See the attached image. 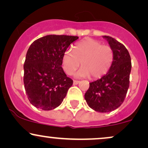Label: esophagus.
<instances>
[{
    "mask_svg": "<svg viewBox=\"0 0 148 148\" xmlns=\"http://www.w3.org/2000/svg\"><path fill=\"white\" fill-rule=\"evenodd\" d=\"M79 82H80L79 81H76V80H74V81H73V84L77 85V84H79Z\"/></svg>",
    "mask_w": 148,
    "mask_h": 148,
    "instance_id": "34e87169",
    "label": "esophagus"
}]
</instances>
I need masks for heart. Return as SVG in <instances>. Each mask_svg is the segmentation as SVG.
<instances>
[{"label":"heart","mask_w":148,"mask_h":148,"mask_svg":"<svg viewBox=\"0 0 148 148\" xmlns=\"http://www.w3.org/2000/svg\"><path fill=\"white\" fill-rule=\"evenodd\" d=\"M113 50L110 46L102 45L101 42L87 38L75 44L74 52L67 49L64 52L62 63L67 74H72L79 67L74 76L77 78L100 79L108 72L113 61Z\"/></svg>","instance_id":"b5f03b06"}]
</instances>
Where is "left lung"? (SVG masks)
I'll return each instance as SVG.
<instances>
[{
    "label": "left lung",
    "mask_w": 148,
    "mask_h": 148,
    "mask_svg": "<svg viewBox=\"0 0 148 148\" xmlns=\"http://www.w3.org/2000/svg\"><path fill=\"white\" fill-rule=\"evenodd\" d=\"M112 49L114 58L106 75L90 83L85 99L90 108L99 112H110L121 106L130 85L131 58L123 44L108 36H103Z\"/></svg>",
    "instance_id": "left-lung-1"
}]
</instances>
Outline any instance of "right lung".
<instances>
[{"label": "right lung", "mask_w": 148, "mask_h": 148, "mask_svg": "<svg viewBox=\"0 0 148 148\" xmlns=\"http://www.w3.org/2000/svg\"><path fill=\"white\" fill-rule=\"evenodd\" d=\"M78 38L47 35L29 46L23 66V81L28 99L36 108L55 109L66 97L73 81L62 68V58L67 47Z\"/></svg>", "instance_id": "add662e5"}]
</instances>
